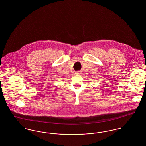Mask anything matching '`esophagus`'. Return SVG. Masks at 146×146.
<instances>
[{"label":"esophagus","instance_id":"obj_1","mask_svg":"<svg viewBox=\"0 0 146 146\" xmlns=\"http://www.w3.org/2000/svg\"><path fill=\"white\" fill-rule=\"evenodd\" d=\"M75 74H76V75H79V74H81V72H80V71H76V72H75Z\"/></svg>","mask_w":146,"mask_h":146}]
</instances>
